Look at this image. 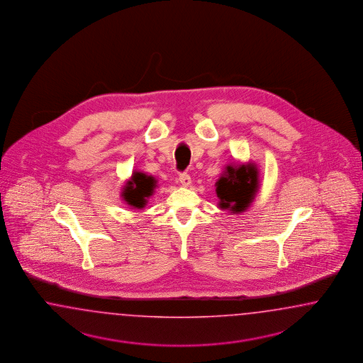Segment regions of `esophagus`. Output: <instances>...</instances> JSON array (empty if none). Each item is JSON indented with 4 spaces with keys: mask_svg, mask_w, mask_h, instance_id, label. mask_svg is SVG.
<instances>
[{
    "mask_svg": "<svg viewBox=\"0 0 363 363\" xmlns=\"http://www.w3.org/2000/svg\"><path fill=\"white\" fill-rule=\"evenodd\" d=\"M179 182L182 184V186L189 187L191 185V178L186 173H184L179 176Z\"/></svg>",
    "mask_w": 363,
    "mask_h": 363,
    "instance_id": "1",
    "label": "esophagus"
}]
</instances>
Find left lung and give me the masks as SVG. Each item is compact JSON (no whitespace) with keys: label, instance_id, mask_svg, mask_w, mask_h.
Here are the masks:
<instances>
[{"label":"left lung","instance_id":"left-lung-1","mask_svg":"<svg viewBox=\"0 0 363 363\" xmlns=\"http://www.w3.org/2000/svg\"><path fill=\"white\" fill-rule=\"evenodd\" d=\"M259 190V169L255 162H231L216 181L218 208L231 214L249 209Z\"/></svg>","mask_w":363,"mask_h":363}]
</instances>
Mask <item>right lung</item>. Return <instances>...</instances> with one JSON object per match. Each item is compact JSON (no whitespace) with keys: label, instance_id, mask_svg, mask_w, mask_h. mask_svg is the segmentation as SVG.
Returning <instances> with one entry per match:
<instances>
[{"label":"right lung","instance_id":"obj_1","mask_svg":"<svg viewBox=\"0 0 363 363\" xmlns=\"http://www.w3.org/2000/svg\"><path fill=\"white\" fill-rule=\"evenodd\" d=\"M157 178L149 176L145 172L134 170L130 178L122 187V199L129 208L143 210L147 205V199L152 197L158 187Z\"/></svg>","mask_w":363,"mask_h":363}]
</instances>
